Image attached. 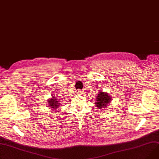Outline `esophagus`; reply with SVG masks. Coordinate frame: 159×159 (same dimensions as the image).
Masks as SVG:
<instances>
[{
	"instance_id": "1",
	"label": "esophagus",
	"mask_w": 159,
	"mask_h": 159,
	"mask_svg": "<svg viewBox=\"0 0 159 159\" xmlns=\"http://www.w3.org/2000/svg\"><path fill=\"white\" fill-rule=\"evenodd\" d=\"M81 91H77V94H80Z\"/></svg>"
}]
</instances>
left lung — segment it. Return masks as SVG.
I'll use <instances>...</instances> for the list:
<instances>
[{
	"mask_svg": "<svg viewBox=\"0 0 159 159\" xmlns=\"http://www.w3.org/2000/svg\"><path fill=\"white\" fill-rule=\"evenodd\" d=\"M111 101V97L107 93L105 92L100 91L97 97V102L96 104L98 109H104L103 108H106L108 106V104Z\"/></svg>",
	"mask_w": 159,
	"mask_h": 159,
	"instance_id": "left-lung-1",
	"label": "left lung"
}]
</instances>
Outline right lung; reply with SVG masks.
Returning <instances> with one entry per match:
<instances>
[{"label": "right lung", "instance_id": "obj_1", "mask_svg": "<svg viewBox=\"0 0 159 159\" xmlns=\"http://www.w3.org/2000/svg\"><path fill=\"white\" fill-rule=\"evenodd\" d=\"M48 104L50 108H53L54 109H57L60 105V103L58 102V100L56 98H55V97H52L51 99L48 100Z\"/></svg>", "mask_w": 159, "mask_h": 159}]
</instances>
